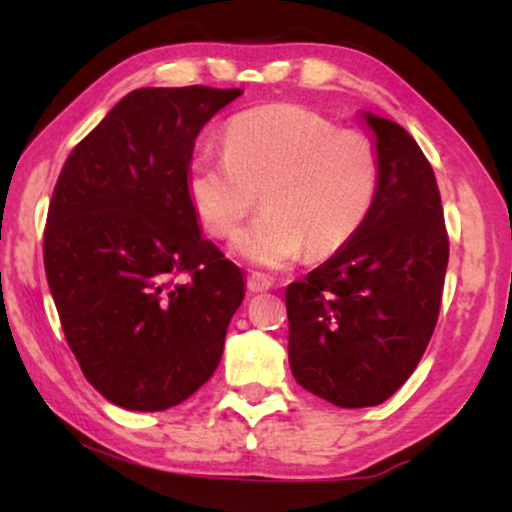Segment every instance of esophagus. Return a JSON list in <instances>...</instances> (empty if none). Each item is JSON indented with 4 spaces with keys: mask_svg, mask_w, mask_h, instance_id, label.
<instances>
[{
    "mask_svg": "<svg viewBox=\"0 0 512 512\" xmlns=\"http://www.w3.org/2000/svg\"><path fill=\"white\" fill-rule=\"evenodd\" d=\"M247 286L251 293H263L272 286V279L268 275H261V272H251V275L247 277Z\"/></svg>",
    "mask_w": 512,
    "mask_h": 512,
    "instance_id": "esophagus-1",
    "label": "esophagus"
}]
</instances>
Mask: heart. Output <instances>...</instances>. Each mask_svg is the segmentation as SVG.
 Wrapping results in <instances>:
<instances>
[{
    "label": "heart",
    "mask_w": 512,
    "mask_h": 512,
    "mask_svg": "<svg viewBox=\"0 0 512 512\" xmlns=\"http://www.w3.org/2000/svg\"><path fill=\"white\" fill-rule=\"evenodd\" d=\"M373 139L338 130L317 111L270 104L228 123L223 153L202 149L186 174L188 200L212 237L230 240L254 212H265L237 237V254L279 268L300 254L328 258L366 223L380 191Z\"/></svg>",
    "instance_id": "heart-1"
}]
</instances>
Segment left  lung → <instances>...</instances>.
<instances>
[{"mask_svg":"<svg viewBox=\"0 0 512 512\" xmlns=\"http://www.w3.org/2000/svg\"><path fill=\"white\" fill-rule=\"evenodd\" d=\"M366 121L382 167L375 205L345 249L286 289L293 377L340 408L380 405L415 373L450 258L431 163L398 123Z\"/></svg>","mask_w":512,"mask_h":512,"instance_id":"8db88e82","label":"left lung"}]
</instances>
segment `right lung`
<instances>
[{
	"label": "right lung",
	"mask_w": 512,
	"mask_h": 512,
	"mask_svg": "<svg viewBox=\"0 0 512 512\" xmlns=\"http://www.w3.org/2000/svg\"><path fill=\"white\" fill-rule=\"evenodd\" d=\"M240 88H139L62 165L44 265L86 380L125 410L186 401L219 366L244 277L198 228L195 137Z\"/></svg>",
	"instance_id": "right-lung-1"
}]
</instances>
